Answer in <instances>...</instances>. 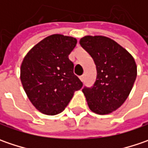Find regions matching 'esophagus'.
Masks as SVG:
<instances>
[{"instance_id": "obj_1", "label": "esophagus", "mask_w": 148, "mask_h": 148, "mask_svg": "<svg viewBox=\"0 0 148 148\" xmlns=\"http://www.w3.org/2000/svg\"><path fill=\"white\" fill-rule=\"evenodd\" d=\"M80 79H81V81H82V82H84V80H85V76H84V75L81 76V77H80Z\"/></svg>"}]
</instances>
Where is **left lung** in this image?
<instances>
[{
    "label": "left lung",
    "mask_w": 148,
    "mask_h": 148,
    "mask_svg": "<svg viewBox=\"0 0 148 148\" xmlns=\"http://www.w3.org/2000/svg\"><path fill=\"white\" fill-rule=\"evenodd\" d=\"M80 44L93 58L97 76L93 86H84L90 110L107 114L124 103L137 77V66L132 55L110 38L85 36Z\"/></svg>",
    "instance_id": "1"
}]
</instances>
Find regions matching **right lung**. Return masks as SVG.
I'll return each instance as SVG.
<instances>
[{"mask_svg":"<svg viewBox=\"0 0 148 148\" xmlns=\"http://www.w3.org/2000/svg\"><path fill=\"white\" fill-rule=\"evenodd\" d=\"M75 38L53 34L27 53L20 67V80L34 107L49 115L65 110L76 90L82 87L74 74L68 55L77 45Z\"/></svg>","mask_w":148,"mask_h":148,"instance_id":"1","label":"right lung"}]
</instances>
